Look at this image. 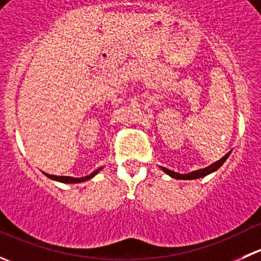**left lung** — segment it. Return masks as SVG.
<instances>
[{"mask_svg": "<svg viewBox=\"0 0 261 261\" xmlns=\"http://www.w3.org/2000/svg\"><path fill=\"white\" fill-rule=\"evenodd\" d=\"M228 155H230V152H227V154H226L225 156H222L220 160L215 162V163H213V164L210 165V167L203 168V169L194 170V172L188 173V174H180V173L173 172V170L167 169V168H164V167H162V169H163V172L167 173L168 175H170V177L174 178V179H183V180H187V179H198V178L206 177V175H208V174H211V173L216 172V170H217L218 168H220L221 165H222L223 163L226 162V159H227V158H228Z\"/></svg>", "mask_w": 261, "mask_h": 261, "instance_id": "obj_1", "label": "left lung"}]
</instances>
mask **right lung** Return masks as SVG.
<instances>
[{"instance_id":"obj_1","label":"right lung","mask_w":261,"mask_h":261,"mask_svg":"<svg viewBox=\"0 0 261 261\" xmlns=\"http://www.w3.org/2000/svg\"><path fill=\"white\" fill-rule=\"evenodd\" d=\"M101 169H102V168H99V169L94 170V172L91 173V174H89V175H86V177H82V178H74V177H58V175L46 174V173H44V174H45L48 178H50V179L62 181V183H82V181L89 180V179H91V178H93L94 175H96L97 173H98Z\"/></svg>"}]
</instances>
